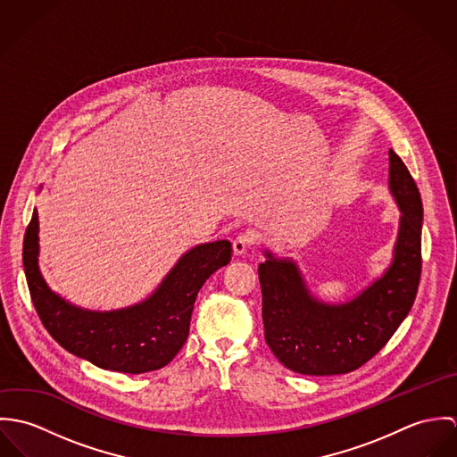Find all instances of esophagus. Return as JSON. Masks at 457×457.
Listing matches in <instances>:
<instances>
[{"instance_id": "1", "label": "esophagus", "mask_w": 457, "mask_h": 457, "mask_svg": "<svg viewBox=\"0 0 457 457\" xmlns=\"http://www.w3.org/2000/svg\"><path fill=\"white\" fill-rule=\"evenodd\" d=\"M253 245H255V237L248 232H243L234 239V253L236 255H245Z\"/></svg>"}]
</instances>
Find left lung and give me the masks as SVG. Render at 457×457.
Here are the masks:
<instances>
[{"label":"left lung","mask_w":457,"mask_h":457,"mask_svg":"<svg viewBox=\"0 0 457 457\" xmlns=\"http://www.w3.org/2000/svg\"><path fill=\"white\" fill-rule=\"evenodd\" d=\"M389 188L401 209L394 261L387 272L346 304L317 301L295 263L269 252L259 265L262 320L269 348L301 375H343L364 366L410 313L422 270V200L403 160L389 149Z\"/></svg>","instance_id":"left-lung-1"}]
</instances>
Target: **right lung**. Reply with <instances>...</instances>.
Listing matches in <instances>:
<instances>
[{"label":"right lung","instance_id":"obj_1","mask_svg":"<svg viewBox=\"0 0 457 457\" xmlns=\"http://www.w3.org/2000/svg\"><path fill=\"white\" fill-rule=\"evenodd\" d=\"M38 214L24 234L22 262L35 310L47 332L70 353L102 370L147 373L167 366L183 348L205 279L232 259L228 241L198 245L144 303L118 312H86L53 294L38 269Z\"/></svg>","mask_w":457,"mask_h":457}]
</instances>
